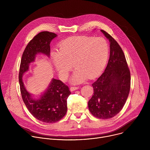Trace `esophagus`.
<instances>
[{"label": "esophagus", "mask_w": 150, "mask_h": 150, "mask_svg": "<svg viewBox=\"0 0 150 150\" xmlns=\"http://www.w3.org/2000/svg\"><path fill=\"white\" fill-rule=\"evenodd\" d=\"M78 88H79L78 87H71L70 88V90H71V91H75L76 90H78Z\"/></svg>", "instance_id": "obj_1"}]
</instances>
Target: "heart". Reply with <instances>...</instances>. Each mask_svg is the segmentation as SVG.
<instances>
[{
  "mask_svg": "<svg viewBox=\"0 0 150 150\" xmlns=\"http://www.w3.org/2000/svg\"><path fill=\"white\" fill-rule=\"evenodd\" d=\"M109 47L101 37H74L61 42L59 52H54L52 60L62 79L68 77L73 68H76L71 79L74 83L93 78L104 68L108 59Z\"/></svg>",
  "mask_w": 150,
  "mask_h": 150,
  "instance_id": "b5f03b06",
  "label": "heart"
}]
</instances>
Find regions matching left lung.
<instances>
[{
    "instance_id": "8db88e82",
    "label": "left lung",
    "mask_w": 150,
    "mask_h": 150,
    "mask_svg": "<svg viewBox=\"0 0 150 150\" xmlns=\"http://www.w3.org/2000/svg\"><path fill=\"white\" fill-rule=\"evenodd\" d=\"M101 31L110 41V57L102 75L93 84L94 93L88 109L95 117L108 119L122 109L131 88V74L123 52L117 42L107 32Z\"/></svg>"
}]
</instances>
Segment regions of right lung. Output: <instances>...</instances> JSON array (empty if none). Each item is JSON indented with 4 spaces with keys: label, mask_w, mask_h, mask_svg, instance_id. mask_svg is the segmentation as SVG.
Wrapping results in <instances>:
<instances>
[{
    "label": "right lung",
    "mask_w": 150,
    "mask_h": 150,
    "mask_svg": "<svg viewBox=\"0 0 150 150\" xmlns=\"http://www.w3.org/2000/svg\"><path fill=\"white\" fill-rule=\"evenodd\" d=\"M57 35L42 31L38 33L28 42L21 60L19 82L21 94L27 108L37 120L45 123H55L62 119L67 112V99L71 94L69 88L61 81L52 79L48 88L40 98H32L25 88L23 81L24 74L29 69V65L34 62L37 54L50 56L51 41Z\"/></svg>",
    "instance_id": "right-lung-1"
}]
</instances>
